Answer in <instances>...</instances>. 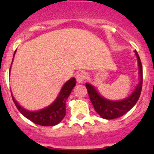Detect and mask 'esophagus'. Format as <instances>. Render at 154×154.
<instances>
[{
    "instance_id": "obj_1",
    "label": "esophagus",
    "mask_w": 154,
    "mask_h": 154,
    "mask_svg": "<svg viewBox=\"0 0 154 154\" xmlns=\"http://www.w3.org/2000/svg\"><path fill=\"white\" fill-rule=\"evenodd\" d=\"M87 78L86 73L84 72H79L78 74L76 75V81L78 82H82L85 80V79Z\"/></svg>"
}]
</instances>
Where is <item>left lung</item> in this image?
<instances>
[{
	"label": "left lung",
	"instance_id": "8db88e82",
	"mask_svg": "<svg viewBox=\"0 0 154 154\" xmlns=\"http://www.w3.org/2000/svg\"><path fill=\"white\" fill-rule=\"evenodd\" d=\"M135 54L137 55V61H138L140 81H139L138 85L136 87L135 90L133 91V93L129 97L120 101L109 100L100 96L93 85L89 83H85V86H86L92 106L96 110V112L103 119H112L120 117L126 114L128 111H130L138 101L140 96L141 90H142L143 66L140 58L139 57L137 51H135Z\"/></svg>",
	"mask_w": 154,
	"mask_h": 154
}]
</instances>
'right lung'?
<instances>
[{
	"label": "right lung",
	"instance_id": "obj_1",
	"mask_svg": "<svg viewBox=\"0 0 154 154\" xmlns=\"http://www.w3.org/2000/svg\"><path fill=\"white\" fill-rule=\"evenodd\" d=\"M15 52L14 54V56ZM76 84L75 78H72L64 84L63 87L58 94V97L50 106L42 109L31 112L21 106L17 103L12 96L13 101L17 109L20 111L24 116L33 122L35 124H38L43 126H52L58 124L63 119L65 116V104L68 97Z\"/></svg>",
	"mask_w": 154,
	"mask_h": 154
}]
</instances>
